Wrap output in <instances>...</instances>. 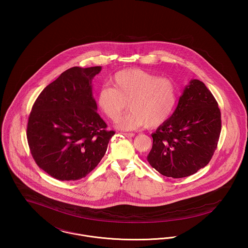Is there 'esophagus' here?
Wrapping results in <instances>:
<instances>
[{
    "instance_id": "esophagus-1",
    "label": "esophagus",
    "mask_w": 248,
    "mask_h": 248,
    "mask_svg": "<svg viewBox=\"0 0 248 248\" xmlns=\"http://www.w3.org/2000/svg\"><path fill=\"white\" fill-rule=\"evenodd\" d=\"M124 136L126 137V138H134L135 134H133V133H124Z\"/></svg>"
}]
</instances>
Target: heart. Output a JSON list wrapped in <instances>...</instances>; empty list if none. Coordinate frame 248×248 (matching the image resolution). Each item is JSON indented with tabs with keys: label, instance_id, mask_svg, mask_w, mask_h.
I'll list each match as a JSON object with an SVG mask.
<instances>
[{
	"label": "heart",
	"instance_id": "1",
	"mask_svg": "<svg viewBox=\"0 0 248 248\" xmlns=\"http://www.w3.org/2000/svg\"><path fill=\"white\" fill-rule=\"evenodd\" d=\"M112 86H103L96 97L97 106L112 122H117L128 107L130 111L121 120L122 129L147 125L157 127L165 123L176 107L177 86L169 78L140 69L120 71L111 80Z\"/></svg>",
	"mask_w": 248,
	"mask_h": 248
}]
</instances>
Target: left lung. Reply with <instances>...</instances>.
Listing matches in <instances>:
<instances>
[{
  "mask_svg": "<svg viewBox=\"0 0 248 248\" xmlns=\"http://www.w3.org/2000/svg\"><path fill=\"white\" fill-rule=\"evenodd\" d=\"M221 131L220 109L212 93L191 80L171 115L152 134L149 164L165 177H189L207 165Z\"/></svg>",
  "mask_w": 248,
  "mask_h": 248,
  "instance_id": "left-lung-1",
  "label": "left lung"
}]
</instances>
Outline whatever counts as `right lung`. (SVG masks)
<instances>
[{
    "label": "right lung",
    "mask_w": 248,
    "mask_h": 248,
    "mask_svg": "<svg viewBox=\"0 0 248 248\" xmlns=\"http://www.w3.org/2000/svg\"><path fill=\"white\" fill-rule=\"evenodd\" d=\"M100 66L73 67L42 91L30 113L27 139L37 165L62 181L88 175L115 134L96 112L92 80Z\"/></svg>",
    "instance_id": "add662e5"
}]
</instances>
